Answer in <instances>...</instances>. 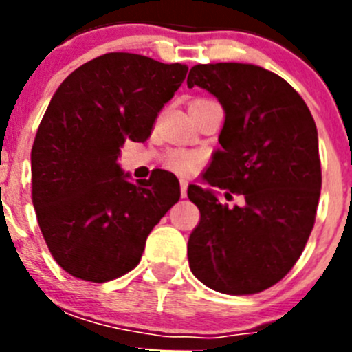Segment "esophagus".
Masks as SVG:
<instances>
[{
	"label": "esophagus",
	"mask_w": 352,
	"mask_h": 352,
	"mask_svg": "<svg viewBox=\"0 0 352 352\" xmlns=\"http://www.w3.org/2000/svg\"><path fill=\"white\" fill-rule=\"evenodd\" d=\"M179 188H182V197H186V188H188V182H186V179H182V182H179Z\"/></svg>",
	"instance_id": "esophagus-1"
}]
</instances>
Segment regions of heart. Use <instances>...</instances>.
<instances>
[{
    "label": "heart",
    "instance_id": "b5f03b06",
    "mask_svg": "<svg viewBox=\"0 0 352 352\" xmlns=\"http://www.w3.org/2000/svg\"><path fill=\"white\" fill-rule=\"evenodd\" d=\"M203 155L197 151H190V149H173L164 158V166L169 170L182 176H188V174L195 173L199 167L203 166Z\"/></svg>",
    "mask_w": 352,
    "mask_h": 352
}]
</instances>
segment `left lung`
<instances>
[{
  "instance_id": "obj_1",
  "label": "left lung",
  "mask_w": 352,
  "mask_h": 352,
  "mask_svg": "<svg viewBox=\"0 0 352 352\" xmlns=\"http://www.w3.org/2000/svg\"><path fill=\"white\" fill-rule=\"evenodd\" d=\"M188 88L217 96L226 113L204 182L243 195L220 203L213 188L188 186L201 222L186 254L199 280L223 294H254L282 280L296 264L316 222L321 160L316 121L296 89L248 63L190 68Z\"/></svg>"
}]
</instances>
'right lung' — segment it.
Segmentation results:
<instances>
[{
    "label": "right lung",
    "instance_id": "right-lung-1",
    "mask_svg": "<svg viewBox=\"0 0 352 352\" xmlns=\"http://www.w3.org/2000/svg\"><path fill=\"white\" fill-rule=\"evenodd\" d=\"M188 67L109 52L74 70L52 95L31 149L33 206L61 268L113 280L141 261L146 238L179 199L173 173L130 182L125 141L144 142Z\"/></svg>",
    "mask_w": 352,
    "mask_h": 352
}]
</instances>
